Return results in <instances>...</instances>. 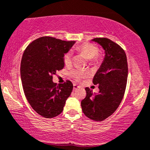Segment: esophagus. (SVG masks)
<instances>
[{"label":"esophagus","instance_id":"obj_1","mask_svg":"<svg viewBox=\"0 0 150 150\" xmlns=\"http://www.w3.org/2000/svg\"><path fill=\"white\" fill-rule=\"evenodd\" d=\"M80 88V86H77L76 84H74V91H76L77 89H79Z\"/></svg>","mask_w":150,"mask_h":150}]
</instances>
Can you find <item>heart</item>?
Segmentation results:
<instances>
[{
	"mask_svg": "<svg viewBox=\"0 0 150 150\" xmlns=\"http://www.w3.org/2000/svg\"><path fill=\"white\" fill-rule=\"evenodd\" d=\"M76 51L79 53L83 54L86 59L88 60L89 64L90 65H98L100 63L103 59V57L101 55L98 54V48L96 45L93 44L86 42L76 47ZM72 54L70 52H68L64 56V62L65 64L69 65L71 63ZM71 75L77 79H79L81 78H83L87 76V73L83 71L75 70L71 72Z\"/></svg>",
	"mask_w": 150,
	"mask_h": 150,
	"instance_id": "obj_1",
	"label": "heart"
}]
</instances>
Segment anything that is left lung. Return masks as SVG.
Returning <instances> with one entry per match:
<instances>
[{
  "label": "left lung",
  "instance_id": "obj_1",
  "mask_svg": "<svg viewBox=\"0 0 150 150\" xmlns=\"http://www.w3.org/2000/svg\"><path fill=\"white\" fill-rule=\"evenodd\" d=\"M100 45L105 57L93 77L94 85H98L99 93H93L86 88V96L81 102L86 117L102 121L111 115L119 106L125 91L127 79V62L125 51L108 38L92 40Z\"/></svg>",
  "mask_w": 150,
  "mask_h": 150
}]
</instances>
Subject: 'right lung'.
Instances as JSON below:
<instances>
[{
    "label": "right lung",
    "mask_w": 150,
    "mask_h": 150,
    "mask_svg": "<svg viewBox=\"0 0 150 150\" xmlns=\"http://www.w3.org/2000/svg\"><path fill=\"white\" fill-rule=\"evenodd\" d=\"M75 42L42 37L30 43L23 53L21 65L23 91L33 110L44 117L59 115L71 93L70 81L57 85L52 76L64 68V54Z\"/></svg>",
    "instance_id": "add662e5"
}]
</instances>
